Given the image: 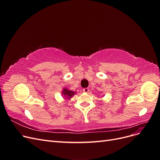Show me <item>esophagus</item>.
I'll return each instance as SVG.
<instances>
[{"label": "esophagus", "mask_w": 160, "mask_h": 160, "mask_svg": "<svg viewBox=\"0 0 160 160\" xmlns=\"http://www.w3.org/2000/svg\"><path fill=\"white\" fill-rule=\"evenodd\" d=\"M83 92H85V93H88V92L89 91V88H84L83 89Z\"/></svg>", "instance_id": "34e87169"}]
</instances>
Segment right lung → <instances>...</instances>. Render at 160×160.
Masks as SVG:
<instances>
[{
	"instance_id": "add662e5",
	"label": "right lung",
	"mask_w": 160,
	"mask_h": 160,
	"mask_svg": "<svg viewBox=\"0 0 160 160\" xmlns=\"http://www.w3.org/2000/svg\"><path fill=\"white\" fill-rule=\"evenodd\" d=\"M63 93H64V95H65V96H67V97H69V98H70V97H71V96H72L73 95V94L75 93L73 91H69V90H67L66 89H65L64 90H63Z\"/></svg>"
}]
</instances>
